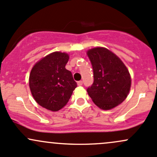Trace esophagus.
<instances>
[{"mask_svg": "<svg viewBox=\"0 0 157 157\" xmlns=\"http://www.w3.org/2000/svg\"><path fill=\"white\" fill-rule=\"evenodd\" d=\"M77 84H78V86H82L83 85V82H82V81H78V82H77Z\"/></svg>", "mask_w": 157, "mask_h": 157, "instance_id": "34e87169", "label": "esophagus"}]
</instances>
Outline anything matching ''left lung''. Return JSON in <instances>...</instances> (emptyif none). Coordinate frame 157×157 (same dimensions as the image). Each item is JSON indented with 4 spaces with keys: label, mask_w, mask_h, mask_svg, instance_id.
<instances>
[{
    "label": "left lung",
    "mask_w": 157,
    "mask_h": 157,
    "mask_svg": "<svg viewBox=\"0 0 157 157\" xmlns=\"http://www.w3.org/2000/svg\"><path fill=\"white\" fill-rule=\"evenodd\" d=\"M94 83L87 91L99 109L109 110L124 102L131 87L129 70L116 55L103 47L88 50Z\"/></svg>",
    "instance_id": "left-lung-1"
}]
</instances>
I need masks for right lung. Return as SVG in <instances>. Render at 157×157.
Returning <instances> with one entry per match:
<instances>
[{
  "label": "right lung",
  "mask_w": 157,
  "mask_h": 157,
  "mask_svg": "<svg viewBox=\"0 0 157 157\" xmlns=\"http://www.w3.org/2000/svg\"><path fill=\"white\" fill-rule=\"evenodd\" d=\"M69 58L64 52H53L38 61L30 73L32 96L39 105L52 112L67 105L77 87L72 72L65 68Z\"/></svg>",
  "instance_id": "obj_1"
}]
</instances>
